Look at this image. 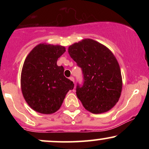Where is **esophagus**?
<instances>
[{
	"mask_svg": "<svg viewBox=\"0 0 149 149\" xmlns=\"http://www.w3.org/2000/svg\"><path fill=\"white\" fill-rule=\"evenodd\" d=\"M69 79L71 80V81H73V83H74V78H73V77H70L69 78Z\"/></svg>",
	"mask_w": 149,
	"mask_h": 149,
	"instance_id": "34e87169",
	"label": "esophagus"
}]
</instances>
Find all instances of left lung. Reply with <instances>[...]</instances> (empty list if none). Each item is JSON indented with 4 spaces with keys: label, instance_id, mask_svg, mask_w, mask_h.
<instances>
[{
    "label": "left lung",
    "instance_id": "left-lung-1",
    "mask_svg": "<svg viewBox=\"0 0 149 149\" xmlns=\"http://www.w3.org/2000/svg\"><path fill=\"white\" fill-rule=\"evenodd\" d=\"M71 57L83 71L84 83L77 86L76 95L88 111H109L118 102L123 88L120 66L105 45L85 38L69 47Z\"/></svg>",
    "mask_w": 149,
    "mask_h": 149
}]
</instances>
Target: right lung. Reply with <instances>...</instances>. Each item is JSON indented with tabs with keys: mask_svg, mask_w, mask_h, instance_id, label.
Segmentation results:
<instances>
[{
	"mask_svg": "<svg viewBox=\"0 0 149 149\" xmlns=\"http://www.w3.org/2000/svg\"><path fill=\"white\" fill-rule=\"evenodd\" d=\"M66 52L64 46L40 43L29 53L21 73L24 98L35 111L51 114L60 109L67 92L74 84L57 66L58 58Z\"/></svg>",
	"mask_w": 149,
	"mask_h": 149,
	"instance_id": "right-lung-1",
	"label": "right lung"
}]
</instances>
